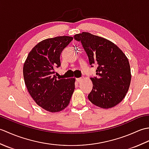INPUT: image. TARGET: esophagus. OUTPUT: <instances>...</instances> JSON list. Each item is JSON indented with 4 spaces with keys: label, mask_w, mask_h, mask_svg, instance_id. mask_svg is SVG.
<instances>
[{
    "label": "esophagus",
    "mask_w": 149,
    "mask_h": 149,
    "mask_svg": "<svg viewBox=\"0 0 149 149\" xmlns=\"http://www.w3.org/2000/svg\"><path fill=\"white\" fill-rule=\"evenodd\" d=\"M83 77H79V78H77L76 80H77V82H79V83H80V82H81L82 81H83Z\"/></svg>",
    "instance_id": "1"
}]
</instances>
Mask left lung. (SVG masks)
Masks as SVG:
<instances>
[{
  "label": "left lung",
  "mask_w": 149,
  "mask_h": 149,
  "mask_svg": "<svg viewBox=\"0 0 149 149\" xmlns=\"http://www.w3.org/2000/svg\"><path fill=\"white\" fill-rule=\"evenodd\" d=\"M82 43L90 65H97V77L90 78L93 89L88 98L94 105L103 109L115 107L124 99L131 81L130 65L127 56L111 41L83 32L74 35Z\"/></svg>",
  "instance_id": "left-lung-1"
}]
</instances>
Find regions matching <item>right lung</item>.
<instances>
[{"label":"right lung","mask_w":149,"mask_h":149,"mask_svg":"<svg viewBox=\"0 0 149 149\" xmlns=\"http://www.w3.org/2000/svg\"><path fill=\"white\" fill-rule=\"evenodd\" d=\"M72 40L62 36L42 40L31 50L24 64L27 89L34 102L47 111L66 108L75 90V78L57 79L54 70L61 65V53Z\"/></svg>","instance_id":"obj_1"}]
</instances>
